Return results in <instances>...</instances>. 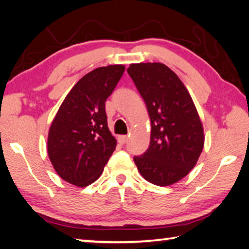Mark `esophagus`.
I'll return each mask as SVG.
<instances>
[{
  "label": "esophagus",
  "mask_w": 249,
  "mask_h": 249,
  "mask_svg": "<svg viewBox=\"0 0 249 249\" xmlns=\"http://www.w3.org/2000/svg\"><path fill=\"white\" fill-rule=\"evenodd\" d=\"M128 141V137L126 136V135H121V136L117 137V142H119V144L121 145H124L125 142H127Z\"/></svg>",
  "instance_id": "34e87169"
}]
</instances>
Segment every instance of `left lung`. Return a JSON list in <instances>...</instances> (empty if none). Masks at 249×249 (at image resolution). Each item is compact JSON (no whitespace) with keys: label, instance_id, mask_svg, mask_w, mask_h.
I'll list each match as a JSON object with an SVG mask.
<instances>
[{"label":"left lung","instance_id":"1","mask_svg":"<svg viewBox=\"0 0 249 249\" xmlns=\"http://www.w3.org/2000/svg\"><path fill=\"white\" fill-rule=\"evenodd\" d=\"M127 72L144 99L151 122L149 147L134 161L150 183L170 185L193 169L204 146L203 126L190 94L160 62L134 64Z\"/></svg>","mask_w":249,"mask_h":249}]
</instances>
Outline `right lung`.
Instances as JSON below:
<instances>
[{"mask_svg":"<svg viewBox=\"0 0 249 249\" xmlns=\"http://www.w3.org/2000/svg\"><path fill=\"white\" fill-rule=\"evenodd\" d=\"M123 65L100 67L79 80L52 123L47 150L60 178L87 187L102 175L116 140L107 127L105 101L124 73Z\"/></svg>","mask_w":249,"mask_h":249,"instance_id":"add662e5","label":"right lung"}]
</instances>
